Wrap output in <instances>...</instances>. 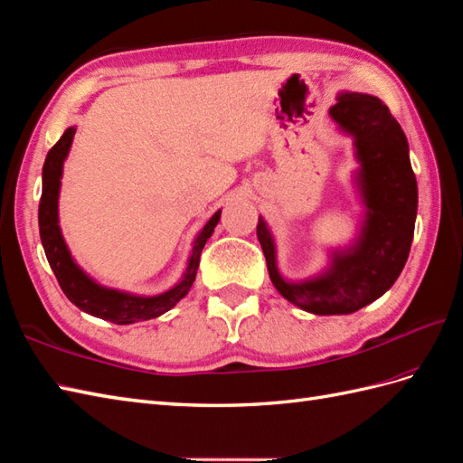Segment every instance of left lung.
<instances>
[{"instance_id": "1", "label": "left lung", "mask_w": 463, "mask_h": 463, "mask_svg": "<svg viewBox=\"0 0 463 463\" xmlns=\"http://www.w3.org/2000/svg\"><path fill=\"white\" fill-rule=\"evenodd\" d=\"M330 118L352 135L355 186L365 218L355 241L334 250L320 275L292 283L279 273L275 240L259 216L257 238L275 288L295 307L318 317L352 314L394 285L407 263L414 235L419 188L409 159V141L389 108L375 96L342 92Z\"/></svg>"}]
</instances>
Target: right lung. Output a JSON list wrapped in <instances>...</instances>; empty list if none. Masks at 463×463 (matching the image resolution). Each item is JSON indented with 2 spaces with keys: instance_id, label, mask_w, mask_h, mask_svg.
I'll list each match as a JSON object with an SVG mask.
<instances>
[{
  "instance_id": "right-lung-1",
  "label": "right lung",
  "mask_w": 463,
  "mask_h": 463,
  "mask_svg": "<svg viewBox=\"0 0 463 463\" xmlns=\"http://www.w3.org/2000/svg\"><path fill=\"white\" fill-rule=\"evenodd\" d=\"M76 128H69L62 137L49 151L43 165V194L39 202V232L44 247V255L49 259L52 273L59 280L62 292L72 304L86 314H92L96 318L114 322V324H135L143 320H151L171 310L175 304L188 295L196 279V270L200 265V253L204 250L206 241L216 228L222 210H218L208 220L204 228L200 230L194 240L193 253L188 257V265L183 279L161 295L155 297H139L129 292L108 288L98 285L94 279H90L84 270L76 265L69 245H66L61 225H59V194H61V178L62 165L69 156L71 145L74 139Z\"/></svg>"
}]
</instances>
